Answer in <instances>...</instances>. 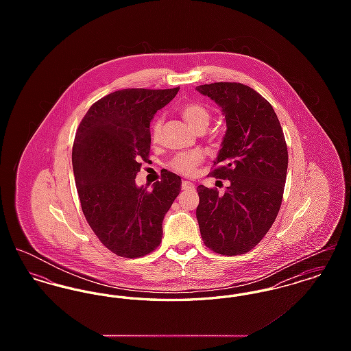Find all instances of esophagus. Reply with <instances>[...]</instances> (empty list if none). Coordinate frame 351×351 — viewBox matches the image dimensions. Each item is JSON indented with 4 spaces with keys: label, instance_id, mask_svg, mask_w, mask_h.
<instances>
[{
    "label": "esophagus",
    "instance_id": "obj_1",
    "mask_svg": "<svg viewBox=\"0 0 351 351\" xmlns=\"http://www.w3.org/2000/svg\"><path fill=\"white\" fill-rule=\"evenodd\" d=\"M182 189L186 191V189H195V184L192 182H188V180H184L182 183Z\"/></svg>",
    "mask_w": 351,
    "mask_h": 351
}]
</instances>
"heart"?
<instances>
[{"mask_svg": "<svg viewBox=\"0 0 351 351\" xmlns=\"http://www.w3.org/2000/svg\"><path fill=\"white\" fill-rule=\"evenodd\" d=\"M180 113L185 119V122L196 132L205 130L206 126L209 125V121H210L209 112L197 102L185 104L183 108L180 109ZM160 128H162V118H156L155 122L152 123V128H151V138H152L154 142H158V139H159ZM201 159H202V154L199 151L179 154L178 156L173 158L171 166L179 173L191 175V173L195 172L196 167L200 165Z\"/></svg>", "mask_w": 351, "mask_h": 351, "instance_id": "b5f03b06", "label": "heart"}]
</instances>
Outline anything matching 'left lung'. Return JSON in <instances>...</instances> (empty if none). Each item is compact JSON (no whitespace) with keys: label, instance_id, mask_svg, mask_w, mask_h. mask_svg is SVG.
I'll list each match as a JSON object with an SVG mask.
<instances>
[{"label":"left lung","instance_id":"8db88e82","mask_svg":"<svg viewBox=\"0 0 351 351\" xmlns=\"http://www.w3.org/2000/svg\"><path fill=\"white\" fill-rule=\"evenodd\" d=\"M196 89L217 104L226 121L210 175L230 183L223 195L197 186L201 237L218 254H245L267 234L282 205L288 167L283 130L271 104L247 85L213 83Z\"/></svg>","mask_w":351,"mask_h":351}]
</instances>
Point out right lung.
Wrapping results in <instances>:
<instances>
[{"label": "right lung", "mask_w": 351, "mask_h": 351, "mask_svg": "<svg viewBox=\"0 0 351 351\" xmlns=\"http://www.w3.org/2000/svg\"><path fill=\"white\" fill-rule=\"evenodd\" d=\"M180 88L122 89L95 102L77 129L72 167L84 216L101 243L123 258L155 250L163 219L182 191V179L165 171L162 180L138 186L149 162L150 122Z\"/></svg>", "instance_id": "right-lung-1"}]
</instances>
